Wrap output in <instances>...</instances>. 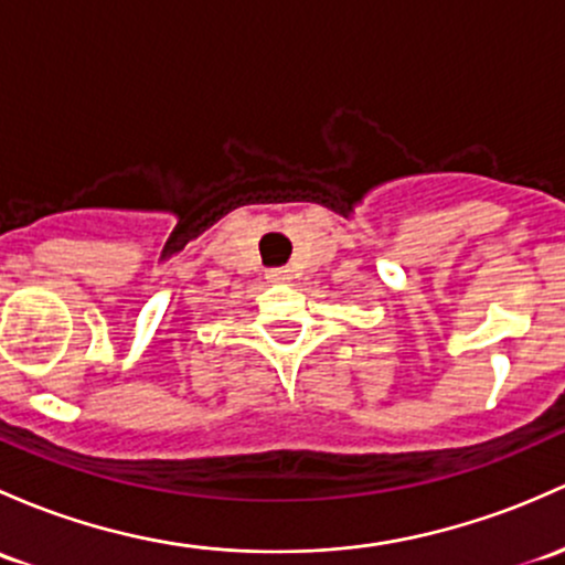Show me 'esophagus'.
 I'll return each mask as SVG.
<instances>
[{
	"instance_id": "34e87169",
	"label": "esophagus",
	"mask_w": 565,
	"mask_h": 565,
	"mask_svg": "<svg viewBox=\"0 0 565 565\" xmlns=\"http://www.w3.org/2000/svg\"><path fill=\"white\" fill-rule=\"evenodd\" d=\"M265 276L270 284H287L289 278H292V270H287V267H270Z\"/></svg>"
}]
</instances>
